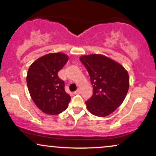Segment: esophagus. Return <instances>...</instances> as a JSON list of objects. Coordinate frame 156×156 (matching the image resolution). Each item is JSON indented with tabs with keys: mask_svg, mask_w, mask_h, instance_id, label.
I'll return each instance as SVG.
<instances>
[{
	"mask_svg": "<svg viewBox=\"0 0 156 156\" xmlns=\"http://www.w3.org/2000/svg\"><path fill=\"white\" fill-rule=\"evenodd\" d=\"M80 93V89H77L76 92H74V94H79Z\"/></svg>",
	"mask_w": 156,
	"mask_h": 156,
	"instance_id": "1",
	"label": "esophagus"
}]
</instances>
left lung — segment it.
<instances>
[{"label":"left lung","instance_id":"1","mask_svg":"<svg viewBox=\"0 0 156 156\" xmlns=\"http://www.w3.org/2000/svg\"><path fill=\"white\" fill-rule=\"evenodd\" d=\"M80 62L87 68L93 87V94L86 102L93 115L104 117L124 101L129 89V76L120 64L101 54L84 55Z\"/></svg>","mask_w":156,"mask_h":156}]
</instances>
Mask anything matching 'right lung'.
I'll return each mask as SVG.
<instances>
[{
  "label": "right lung",
  "instance_id": "add662e5",
  "mask_svg": "<svg viewBox=\"0 0 156 156\" xmlns=\"http://www.w3.org/2000/svg\"><path fill=\"white\" fill-rule=\"evenodd\" d=\"M69 57L63 53H51L31 64L26 77L28 92L38 108L49 115H57L67 108L70 96L64 90V82L58 72Z\"/></svg>",
  "mask_w": 156,
  "mask_h": 156
}]
</instances>
